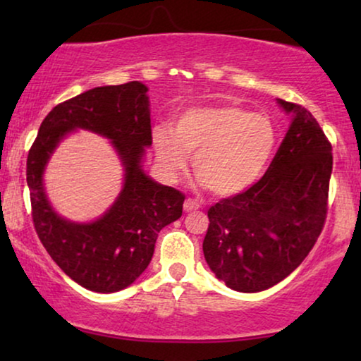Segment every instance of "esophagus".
I'll list each match as a JSON object with an SVG mask.
<instances>
[{"mask_svg":"<svg viewBox=\"0 0 361 361\" xmlns=\"http://www.w3.org/2000/svg\"><path fill=\"white\" fill-rule=\"evenodd\" d=\"M199 204H197L195 200H192V199H187L185 202H184V210L185 212H194V210H197L199 209Z\"/></svg>","mask_w":361,"mask_h":361,"instance_id":"obj_1","label":"esophagus"}]
</instances>
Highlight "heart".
<instances>
[{
  "instance_id": "obj_1",
  "label": "heart",
  "mask_w": 361,
  "mask_h": 361,
  "mask_svg": "<svg viewBox=\"0 0 361 361\" xmlns=\"http://www.w3.org/2000/svg\"><path fill=\"white\" fill-rule=\"evenodd\" d=\"M156 161L176 180L194 157V174L219 199L248 192L263 179L273 161L278 130L266 113L243 106H194L182 111L172 130L152 135Z\"/></svg>"
}]
</instances>
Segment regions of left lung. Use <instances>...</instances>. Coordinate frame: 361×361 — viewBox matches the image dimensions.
<instances>
[{
	"mask_svg": "<svg viewBox=\"0 0 361 361\" xmlns=\"http://www.w3.org/2000/svg\"><path fill=\"white\" fill-rule=\"evenodd\" d=\"M276 102L290 125L268 172L245 194L210 207L202 245L212 273L238 293H259L288 278L327 215L332 146L304 106Z\"/></svg>",
	"mask_w": 361,
	"mask_h": 361,
	"instance_id": "obj_1",
	"label": "left lung"
}]
</instances>
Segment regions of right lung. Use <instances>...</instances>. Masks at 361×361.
<instances>
[{
    "mask_svg": "<svg viewBox=\"0 0 361 361\" xmlns=\"http://www.w3.org/2000/svg\"><path fill=\"white\" fill-rule=\"evenodd\" d=\"M147 88L141 82L95 87L61 103L44 118L27 156V187L39 240L68 278L93 293H118L145 273L157 233L182 215L184 194L162 185L142 167L152 145ZM78 129L112 142L123 185L104 215L67 219L53 209L43 172L58 145Z\"/></svg>",
    "mask_w": 361,
    "mask_h": 361,
    "instance_id": "add662e5",
    "label": "right lung"
}]
</instances>
